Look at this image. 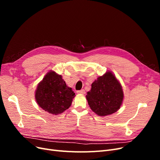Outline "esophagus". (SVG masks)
<instances>
[{"label":"esophagus","instance_id":"1","mask_svg":"<svg viewBox=\"0 0 160 160\" xmlns=\"http://www.w3.org/2000/svg\"><path fill=\"white\" fill-rule=\"evenodd\" d=\"M77 93L78 94H85V91L84 89H81V90H79V91H77Z\"/></svg>","mask_w":160,"mask_h":160}]
</instances>
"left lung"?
<instances>
[{
	"instance_id": "left-lung-1",
	"label": "left lung",
	"mask_w": 160,
	"mask_h": 160,
	"mask_svg": "<svg viewBox=\"0 0 160 160\" xmlns=\"http://www.w3.org/2000/svg\"><path fill=\"white\" fill-rule=\"evenodd\" d=\"M86 98L90 108L97 115H111L116 112L122 104V87L112 72L108 71L92 83Z\"/></svg>"
}]
</instances>
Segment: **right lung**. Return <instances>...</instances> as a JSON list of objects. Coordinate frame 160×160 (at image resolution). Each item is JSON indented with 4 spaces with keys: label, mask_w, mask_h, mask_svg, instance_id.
Segmentation results:
<instances>
[{
    "label": "right lung",
    "mask_w": 160,
    "mask_h": 160,
    "mask_svg": "<svg viewBox=\"0 0 160 160\" xmlns=\"http://www.w3.org/2000/svg\"><path fill=\"white\" fill-rule=\"evenodd\" d=\"M75 95L72 89L67 86L61 75L55 71H49L38 83L35 99L43 110L58 115L70 107Z\"/></svg>",
    "instance_id": "1"
}]
</instances>
